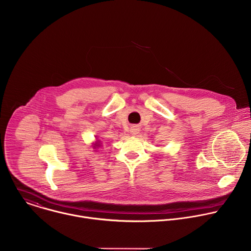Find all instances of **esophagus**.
<instances>
[{
  "label": "esophagus",
  "instance_id": "esophagus-1",
  "mask_svg": "<svg viewBox=\"0 0 251 251\" xmlns=\"http://www.w3.org/2000/svg\"><path fill=\"white\" fill-rule=\"evenodd\" d=\"M130 133L133 134V135H135V134L138 133V129H137L136 127H132V128L130 129Z\"/></svg>",
  "mask_w": 251,
  "mask_h": 251
}]
</instances>
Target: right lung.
I'll return each instance as SVG.
<instances>
[{
	"label": "right lung",
	"mask_w": 251,
	"mask_h": 251,
	"mask_svg": "<svg viewBox=\"0 0 251 251\" xmlns=\"http://www.w3.org/2000/svg\"><path fill=\"white\" fill-rule=\"evenodd\" d=\"M101 145H102V142H101V140L98 139V138H96V141H95V142H93L91 146H93V148H94V149H96L95 151H97V149H98L99 147H101Z\"/></svg>",
	"instance_id": "obj_1"
}]
</instances>
